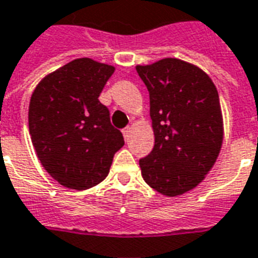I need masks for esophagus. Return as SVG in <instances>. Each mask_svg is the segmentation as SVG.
<instances>
[{"mask_svg": "<svg viewBox=\"0 0 258 258\" xmlns=\"http://www.w3.org/2000/svg\"><path fill=\"white\" fill-rule=\"evenodd\" d=\"M130 130H131V128H130V127H125V128H124V130H123V135H124V138H125V139L128 138V134H130Z\"/></svg>", "mask_w": 258, "mask_h": 258, "instance_id": "obj_1", "label": "esophagus"}]
</instances>
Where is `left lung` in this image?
<instances>
[{"label": "left lung", "mask_w": 258, "mask_h": 258, "mask_svg": "<svg viewBox=\"0 0 258 258\" xmlns=\"http://www.w3.org/2000/svg\"><path fill=\"white\" fill-rule=\"evenodd\" d=\"M150 98L154 148L139 160L149 186L168 197L204 180L223 142V119L216 86L198 67L163 58L137 67Z\"/></svg>", "instance_id": "obj_1"}]
</instances>
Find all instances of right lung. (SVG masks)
I'll return each instance as SVG.
<instances>
[{"label": "right lung", "mask_w": 258, "mask_h": 258, "mask_svg": "<svg viewBox=\"0 0 258 258\" xmlns=\"http://www.w3.org/2000/svg\"><path fill=\"white\" fill-rule=\"evenodd\" d=\"M114 68L76 58L42 79L31 95L28 127L39 161L64 187L86 190L102 182L123 134L98 100Z\"/></svg>", "instance_id": "1"}]
</instances>
